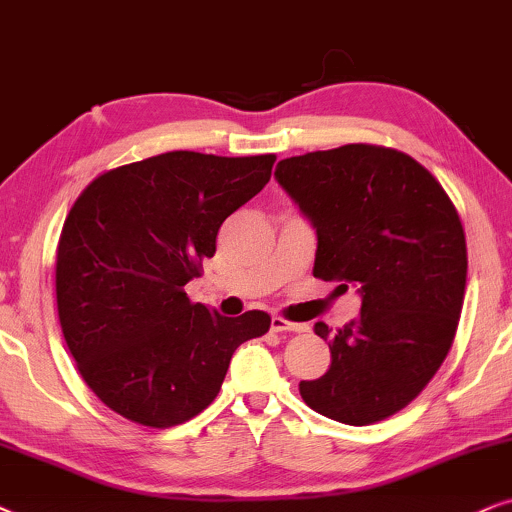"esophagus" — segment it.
Listing matches in <instances>:
<instances>
[{
	"label": "esophagus",
	"mask_w": 512,
	"mask_h": 512,
	"mask_svg": "<svg viewBox=\"0 0 512 512\" xmlns=\"http://www.w3.org/2000/svg\"><path fill=\"white\" fill-rule=\"evenodd\" d=\"M271 330L274 332H306L304 323H292L283 316H271Z\"/></svg>",
	"instance_id": "34e87169"
}]
</instances>
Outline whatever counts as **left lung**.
Returning <instances> with one entry per match:
<instances>
[{"label": "left lung", "mask_w": 512, "mask_h": 512, "mask_svg": "<svg viewBox=\"0 0 512 512\" xmlns=\"http://www.w3.org/2000/svg\"><path fill=\"white\" fill-rule=\"evenodd\" d=\"M276 180L316 227L313 276L356 283L363 297L349 325H313L330 342V370L299 393L327 419L377 424L410 405L452 349L468 271L461 217L440 182L391 147L290 156Z\"/></svg>", "instance_id": "8db88e82"}]
</instances>
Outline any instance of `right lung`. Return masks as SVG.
I'll return each instance as SVG.
<instances>
[{
    "label": "right lung",
    "mask_w": 512,
    "mask_h": 512,
    "mask_svg": "<svg viewBox=\"0 0 512 512\" xmlns=\"http://www.w3.org/2000/svg\"><path fill=\"white\" fill-rule=\"evenodd\" d=\"M274 154L166 152L88 182L60 231L58 318L88 388L149 428L194 419L234 351L271 316L224 318L187 297L227 217L260 194Z\"/></svg>",
    "instance_id": "right-lung-1"
}]
</instances>
